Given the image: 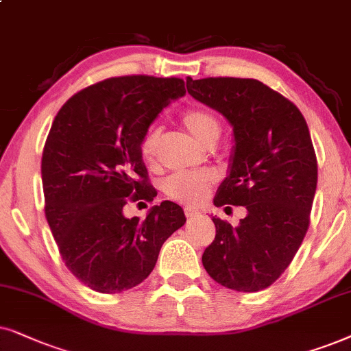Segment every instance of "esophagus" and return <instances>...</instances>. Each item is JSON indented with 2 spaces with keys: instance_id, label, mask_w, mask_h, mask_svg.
<instances>
[{
  "instance_id": "obj_1",
  "label": "esophagus",
  "mask_w": 351,
  "mask_h": 351,
  "mask_svg": "<svg viewBox=\"0 0 351 351\" xmlns=\"http://www.w3.org/2000/svg\"><path fill=\"white\" fill-rule=\"evenodd\" d=\"M184 215H186V217H188V218H195V217H199L200 212H199V210L193 208V207H186V208H184Z\"/></svg>"
}]
</instances>
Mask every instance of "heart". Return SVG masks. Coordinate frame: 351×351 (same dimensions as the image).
I'll list each match as a JSON object with an SVG mask.
<instances>
[{
    "instance_id": "heart-1",
    "label": "heart",
    "mask_w": 351,
    "mask_h": 351,
    "mask_svg": "<svg viewBox=\"0 0 351 351\" xmlns=\"http://www.w3.org/2000/svg\"><path fill=\"white\" fill-rule=\"evenodd\" d=\"M183 125L186 130L202 143L204 146L217 143L219 136V123L207 110L191 109L183 115ZM162 130L151 127L144 133L139 144L143 160L152 165L157 160L158 146H160ZM217 183V173L213 170L200 171H178L168 175L162 183V189L168 197L181 204H200L207 199L210 188Z\"/></svg>"
}]
</instances>
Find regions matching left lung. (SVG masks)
I'll return each instance as SVG.
<instances>
[{
	"label": "left lung",
	"mask_w": 351,
	"mask_h": 351,
	"mask_svg": "<svg viewBox=\"0 0 351 351\" xmlns=\"http://www.w3.org/2000/svg\"><path fill=\"white\" fill-rule=\"evenodd\" d=\"M186 86L232 127L228 176L213 204L247 208L236 228L212 217L217 234L202 265L224 287L261 291L291 265L310 224L317 165L308 125L297 106L254 78L188 77Z\"/></svg>",
	"instance_id": "1"
}]
</instances>
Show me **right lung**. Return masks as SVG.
Segmentation results:
<instances>
[{
  "mask_svg": "<svg viewBox=\"0 0 351 351\" xmlns=\"http://www.w3.org/2000/svg\"><path fill=\"white\" fill-rule=\"evenodd\" d=\"M186 95L181 78H107L70 97L56 115L41 158L45 213L59 254L93 291L117 293L146 279L163 242L186 223L163 200L127 218L128 200H152L139 144L162 109Z\"/></svg>",
  "mask_w": 351,
  "mask_h": 351,
  "instance_id": "1",
  "label": "right lung"
}]
</instances>
